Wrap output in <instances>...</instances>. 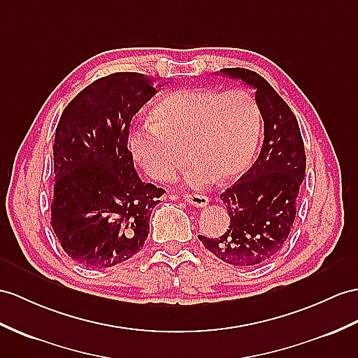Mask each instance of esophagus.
<instances>
[{
  "label": "esophagus",
  "mask_w": 358,
  "mask_h": 358,
  "mask_svg": "<svg viewBox=\"0 0 358 358\" xmlns=\"http://www.w3.org/2000/svg\"><path fill=\"white\" fill-rule=\"evenodd\" d=\"M184 200H185V202H188L189 205L196 206V208H203L209 203V199L206 196H202V194H185Z\"/></svg>",
  "instance_id": "1"
}]
</instances>
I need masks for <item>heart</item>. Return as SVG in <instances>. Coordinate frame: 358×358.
Returning a JSON list of instances; mask_svg holds the SVG:
<instances>
[{"instance_id":"obj_1","label":"heart","mask_w":358,"mask_h":358,"mask_svg":"<svg viewBox=\"0 0 358 358\" xmlns=\"http://www.w3.org/2000/svg\"><path fill=\"white\" fill-rule=\"evenodd\" d=\"M153 123L132 129L129 147L135 161L158 180H171L179 169L189 187L232 182L255 159L261 112L243 90L220 92L206 88L179 90L165 95L152 110Z\"/></svg>"}]
</instances>
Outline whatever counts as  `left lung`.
I'll list each match as a JSON object with an SVG mask.
<instances>
[{"label":"left lung","instance_id":"obj_1","mask_svg":"<svg viewBox=\"0 0 358 358\" xmlns=\"http://www.w3.org/2000/svg\"><path fill=\"white\" fill-rule=\"evenodd\" d=\"M220 73L255 90L264 141L254 165L220 194L231 217L228 229L219 238L199 240L224 263L254 267L272 259L289 237L307 158L298 120L264 77L246 68Z\"/></svg>","mask_w":358,"mask_h":358}]
</instances>
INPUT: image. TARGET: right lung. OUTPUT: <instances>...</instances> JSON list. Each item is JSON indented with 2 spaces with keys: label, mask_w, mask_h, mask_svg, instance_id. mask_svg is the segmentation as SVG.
I'll use <instances>...</instances> for the list:
<instances>
[{
  "label": "right lung",
  "mask_w": 358,
  "mask_h": 358,
  "mask_svg": "<svg viewBox=\"0 0 358 358\" xmlns=\"http://www.w3.org/2000/svg\"><path fill=\"white\" fill-rule=\"evenodd\" d=\"M156 92L150 77L115 73L78 92L59 120L51 226L83 267L124 263L149 237L164 189L139 179L127 141L130 121Z\"/></svg>",
  "instance_id": "add662e5"
}]
</instances>
